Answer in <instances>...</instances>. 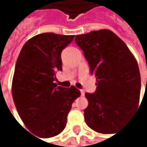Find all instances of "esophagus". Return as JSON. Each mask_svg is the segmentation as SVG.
Masks as SVG:
<instances>
[{"instance_id":"obj_1","label":"esophagus","mask_w":147,"mask_h":147,"mask_svg":"<svg viewBox=\"0 0 147 147\" xmlns=\"http://www.w3.org/2000/svg\"><path fill=\"white\" fill-rule=\"evenodd\" d=\"M80 92H81V95H82V96H84V90H80Z\"/></svg>"}]
</instances>
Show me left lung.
I'll return each mask as SVG.
<instances>
[{
    "label": "left lung",
    "instance_id": "obj_1",
    "mask_svg": "<svg viewBox=\"0 0 147 147\" xmlns=\"http://www.w3.org/2000/svg\"><path fill=\"white\" fill-rule=\"evenodd\" d=\"M90 73L97 79L94 93H85L84 119L92 130L116 133L138 109L141 79L138 63L126 44L112 31L101 29L77 36Z\"/></svg>",
    "mask_w": 147,
    "mask_h": 147
}]
</instances>
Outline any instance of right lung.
<instances>
[{
	"instance_id": "obj_1",
	"label": "right lung",
	"mask_w": 147,
	"mask_h": 147,
	"mask_svg": "<svg viewBox=\"0 0 147 147\" xmlns=\"http://www.w3.org/2000/svg\"><path fill=\"white\" fill-rule=\"evenodd\" d=\"M74 36L42 33L29 39L17 58L12 96L19 116L31 132L41 138L59 134L66 126L71 105L80 96L74 86H57L61 53Z\"/></svg>"
}]
</instances>
